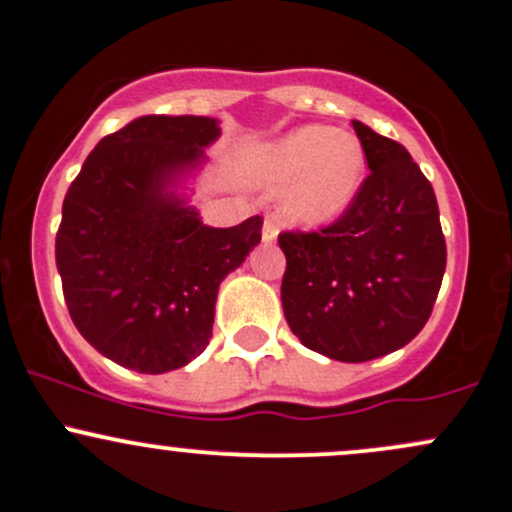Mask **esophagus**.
Listing matches in <instances>:
<instances>
[{"label": "esophagus", "instance_id": "esophagus-1", "mask_svg": "<svg viewBox=\"0 0 512 512\" xmlns=\"http://www.w3.org/2000/svg\"><path fill=\"white\" fill-rule=\"evenodd\" d=\"M277 225H274V220L272 218H267L265 220V225H262V242H267V245H270V242H274L277 240Z\"/></svg>", "mask_w": 512, "mask_h": 512}]
</instances>
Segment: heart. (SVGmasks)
Instances as JSON below:
<instances>
[{
    "mask_svg": "<svg viewBox=\"0 0 512 512\" xmlns=\"http://www.w3.org/2000/svg\"><path fill=\"white\" fill-rule=\"evenodd\" d=\"M252 179L282 191V218L316 230L336 223L358 198L365 181V152L346 129L304 125L274 139L252 166Z\"/></svg>",
    "mask_w": 512,
    "mask_h": 512,
    "instance_id": "1",
    "label": "heart"
}]
</instances>
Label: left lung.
<instances>
[{"label": "left lung", "instance_id": "8db88e82", "mask_svg": "<svg viewBox=\"0 0 512 512\" xmlns=\"http://www.w3.org/2000/svg\"><path fill=\"white\" fill-rule=\"evenodd\" d=\"M370 176L321 233H282L284 319L311 351L365 363L407 346L437 301L446 242L434 188L402 144L353 120Z\"/></svg>", "mask_w": 512, "mask_h": 512}]
</instances>
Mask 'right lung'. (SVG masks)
Returning a JSON list of instances; mask_svg holds the SVG:
<instances>
[{
	"label": "right lung",
	"mask_w": 512,
	"mask_h": 512,
	"mask_svg": "<svg viewBox=\"0 0 512 512\" xmlns=\"http://www.w3.org/2000/svg\"><path fill=\"white\" fill-rule=\"evenodd\" d=\"M215 117L144 115L88 154L63 201L56 267L75 328L105 358L169 373L206 351L218 287L262 240V218L211 228L188 181Z\"/></svg>",
	"instance_id": "1"
}]
</instances>
